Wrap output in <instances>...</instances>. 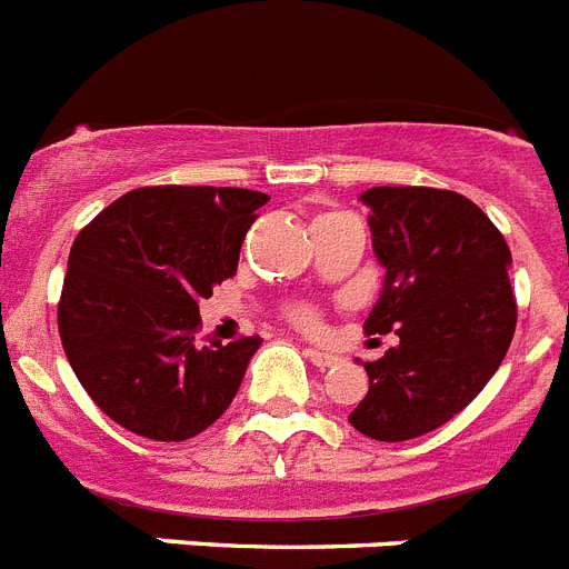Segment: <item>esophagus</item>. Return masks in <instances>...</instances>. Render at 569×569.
<instances>
[{"instance_id":"34e87169","label":"esophagus","mask_w":569,"mask_h":569,"mask_svg":"<svg viewBox=\"0 0 569 569\" xmlns=\"http://www.w3.org/2000/svg\"><path fill=\"white\" fill-rule=\"evenodd\" d=\"M305 357L313 362V366L319 368V371H325V368H333L339 362V353H331V351H319V348H305Z\"/></svg>"}]
</instances>
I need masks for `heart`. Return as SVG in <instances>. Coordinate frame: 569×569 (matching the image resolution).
Instances as JSON below:
<instances>
[{
  "mask_svg": "<svg viewBox=\"0 0 569 569\" xmlns=\"http://www.w3.org/2000/svg\"><path fill=\"white\" fill-rule=\"evenodd\" d=\"M293 319L296 325H302V328H317V317H313L310 310H296Z\"/></svg>",
  "mask_w": 569,
  "mask_h": 569,
  "instance_id": "b5f03b06",
  "label": "heart"
}]
</instances>
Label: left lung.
I'll list each match as a JSON object with an SVG mask.
<instances>
[{
    "label": "left lung",
    "mask_w": 569,
    "mask_h": 569,
    "mask_svg": "<svg viewBox=\"0 0 569 569\" xmlns=\"http://www.w3.org/2000/svg\"><path fill=\"white\" fill-rule=\"evenodd\" d=\"M359 201L386 270L366 331L400 342L362 362L368 395L348 423L400 443L449 423L507 357L518 319L512 252L487 212L449 189L373 187Z\"/></svg>",
    "instance_id": "obj_1"
}]
</instances>
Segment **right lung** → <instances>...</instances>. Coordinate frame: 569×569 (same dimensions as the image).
Returning <instances> with one entry per match:
<instances>
[{"instance_id": "1", "label": "right lung", "mask_w": 569, "mask_h": 569, "mask_svg": "<svg viewBox=\"0 0 569 569\" xmlns=\"http://www.w3.org/2000/svg\"><path fill=\"white\" fill-rule=\"evenodd\" d=\"M267 201L238 187H143L82 227L57 322L77 380L114 423L169 443L230 409L261 339L198 345V302L236 276Z\"/></svg>"}]
</instances>
